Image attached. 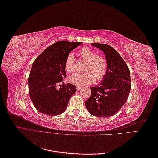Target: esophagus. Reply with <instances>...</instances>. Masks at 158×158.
<instances>
[{"mask_svg": "<svg viewBox=\"0 0 158 158\" xmlns=\"http://www.w3.org/2000/svg\"><path fill=\"white\" fill-rule=\"evenodd\" d=\"M82 87H81V86H76V89H77L78 91L81 90L82 89Z\"/></svg>", "mask_w": 158, "mask_h": 158, "instance_id": "esophagus-1", "label": "esophagus"}]
</instances>
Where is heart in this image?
Listing matches in <instances>:
<instances>
[{
	"mask_svg": "<svg viewBox=\"0 0 158 158\" xmlns=\"http://www.w3.org/2000/svg\"><path fill=\"white\" fill-rule=\"evenodd\" d=\"M80 55L82 58L88 62L85 66V73H74L70 75L69 82L76 86H84L93 83L95 78L98 80L103 78L107 72V62L102 56L98 55L94 51L88 47H82L80 51ZM74 56L70 53L65 60L64 69L69 73L74 70Z\"/></svg>",
	"mask_w": 158,
	"mask_h": 158,
	"instance_id": "1",
	"label": "heart"
}]
</instances>
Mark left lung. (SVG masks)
<instances>
[{"mask_svg": "<svg viewBox=\"0 0 158 158\" xmlns=\"http://www.w3.org/2000/svg\"><path fill=\"white\" fill-rule=\"evenodd\" d=\"M103 52L107 72L101 82L91 88V95L85 102L92 115L109 117L115 114L127 102L131 92L130 71L120 54L111 46L91 44Z\"/></svg>", "mask_w": 158, "mask_h": 158, "instance_id": "obj_1", "label": "left lung"}]
</instances>
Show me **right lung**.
I'll return each instance as SVG.
<instances>
[{
    "label": "right lung",
    "mask_w": 158,
    "mask_h": 158,
    "mask_svg": "<svg viewBox=\"0 0 158 158\" xmlns=\"http://www.w3.org/2000/svg\"><path fill=\"white\" fill-rule=\"evenodd\" d=\"M82 44L81 42L58 41L47 47L33 62L28 85L30 97L38 111L55 116L66 110L70 98L76 92V86L63 82L58 89L56 85L66 76L64 69L66 57Z\"/></svg>",
    "instance_id": "1"
}]
</instances>
